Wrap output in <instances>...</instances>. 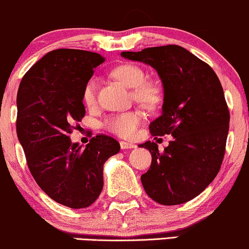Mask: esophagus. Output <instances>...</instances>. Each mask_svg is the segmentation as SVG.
I'll use <instances>...</instances> for the list:
<instances>
[{
  "label": "esophagus",
  "mask_w": 249,
  "mask_h": 249,
  "mask_svg": "<svg viewBox=\"0 0 249 249\" xmlns=\"http://www.w3.org/2000/svg\"><path fill=\"white\" fill-rule=\"evenodd\" d=\"M120 146H121L122 149H129V148H135L136 145L132 142H127V141H121L120 142Z\"/></svg>",
  "instance_id": "34e87169"
}]
</instances>
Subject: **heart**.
<instances>
[{
    "mask_svg": "<svg viewBox=\"0 0 249 249\" xmlns=\"http://www.w3.org/2000/svg\"><path fill=\"white\" fill-rule=\"evenodd\" d=\"M113 76L127 87L133 88V97L145 108H154L160 101V90L154 83L146 81V73L140 66L124 64L115 68ZM83 103L87 107H93L97 100V81L95 77L88 79L83 88ZM142 122V115L138 110L124 111L109 115L103 121L104 129L121 138H132Z\"/></svg>",
    "mask_w": 249,
    "mask_h": 249,
    "instance_id": "obj_1",
    "label": "heart"
}]
</instances>
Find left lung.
<instances>
[{"instance_id": "1", "label": "left lung", "mask_w": 249, "mask_h": 249, "mask_svg": "<svg viewBox=\"0 0 249 249\" xmlns=\"http://www.w3.org/2000/svg\"><path fill=\"white\" fill-rule=\"evenodd\" d=\"M121 55L157 70L164 104L149 132L173 136L164 152L151 141L140 145L152 154L151 167L141 176L143 189L162 205L188 202L204 191L223 161L231 115L220 79L207 63L178 45Z\"/></svg>"}]
</instances>
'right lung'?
I'll return each instance as SVG.
<instances>
[{
    "mask_svg": "<svg viewBox=\"0 0 249 249\" xmlns=\"http://www.w3.org/2000/svg\"><path fill=\"white\" fill-rule=\"evenodd\" d=\"M106 60L90 51H51L26 72L17 97V133L40 189L57 203L82 209L103 189V165L120 143L98 134L83 148L72 143L73 124L84 117L83 88Z\"/></svg>",
    "mask_w": 249,
    "mask_h": 249,
    "instance_id": "1",
    "label": "right lung"
}]
</instances>
